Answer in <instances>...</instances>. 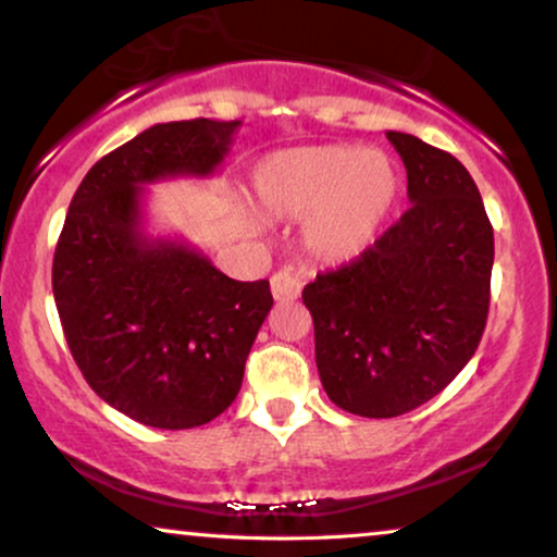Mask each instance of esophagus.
Returning <instances> with one entry per match:
<instances>
[{"instance_id":"esophagus-1","label":"esophagus","mask_w":557,"mask_h":557,"mask_svg":"<svg viewBox=\"0 0 557 557\" xmlns=\"http://www.w3.org/2000/svg\"><path fill=\"white\" fill-rule=\"evenodd\" d=\"M272 296L274 300H280V304H285V300H296L300 296V287L304 283L298 280V274H293L290 270H280L272 274Z\"/></svg>"}]
</instances>
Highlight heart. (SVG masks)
<instances>
[{
    "label": "heart",
    "instance_id": "b5f03b06",
    "mask_svg": "<svg viewBox=\"0 0 557 557\" xmlns=\"http://www.w3.org/2000/svg\"><path fill=\"white\" fill-rule=\"evenodd\" d=\"M270 220H306L304 243L322 261L356 259L393 209L398 170L385 151L350 144L270 154L253 175Z\"/></svg>",
    "mask_w": 557,
    "mask_h": 557
}]
</instances>
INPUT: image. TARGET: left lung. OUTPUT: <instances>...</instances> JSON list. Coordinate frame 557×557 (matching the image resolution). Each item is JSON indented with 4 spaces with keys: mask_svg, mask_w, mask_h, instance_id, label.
<instances>
[{
    "mask_svg": "<svg viewBox=\"0 0 557 557\" xmlns=\"http://www.w3.org/2000/svg\"><path fill=\"white\" fill-rule=\"evenodd\" d=\"M387 140L411 207L359 259L304 287L324 393L367 419L413 411L456 380L487 324L495 261L469 170L408 133Z\"/></svg>",
    "mask_w": 557,
    "mask_h": 557,
    "instance_id": "8db88e82",
    "label": "left lung"
}]
</instances>
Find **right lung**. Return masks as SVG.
Masks as SVG:
<instances>
[{
  "instance_id": "add662e5",
  "label": "right lung",
  "mask_w": 557,
  "mask_h": 557,
  "mask_svg": "<svg viewBox=\"0 0 557 557\" xmlns=\"http://www.w3.org/2000/svg\"><path fill=\"white\" fill-rule=\"evenodd\" d=\"M240 120L138 133L88 170L54 251L52 290L70 354L101 400L157 430H190L235 400L270 280L238 283L194 246L144 230V185L209 177Z\"/></svg>"
}]
</instances>
